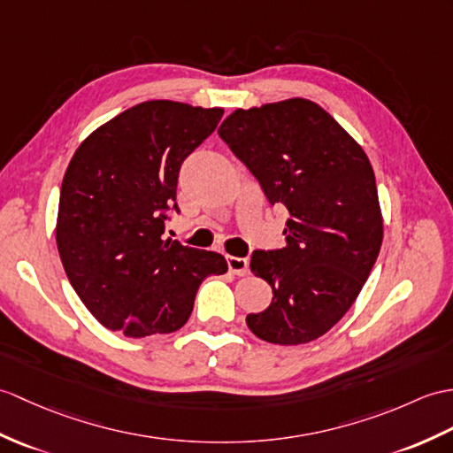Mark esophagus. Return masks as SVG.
Instances as JSON below:
<instances>
[{
  "instance_id": "obj_1",
  "label": "esophagus",
  "mask_w": 453,
  "mask_h": 453,
  "mask_svg": "<svg viewBox=\"0 0 453 453\" xmlns=\"http://www.w3.org/2000/svg\"><path fill=\"white\" fill-rule=\"evenodd\" d=\"M227 268L231 274L235 276H245L249 270V260L243 257H227Z\"/></svg>"
}]
</instances>
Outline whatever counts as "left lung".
<instances>
[{"instance_id": "left-lung-1", "label": "left lung", "mask_w": 453, "mask_h": 453, "mask_svg": "<svg viewBox=\"0 0 453 453\" xmlns=\"http://www.w3.org/2000/svg\"><path fill=\"white\" fill-rule=\"evenodd\" d=\"M218 134L268 203L289 212L286 247L250 255V270L274 297L247 314L249 330L278 345L317 340L351 309L380 252L369 157L328 111L303 98L235 110Z\"/></svg>"}]
</instances>
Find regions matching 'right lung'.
<instances>
[{
    "label": "right lung",
    "mask_w": 453,
    "mask_h": 453,
    "mask_svg": "<svg viewBox=\"0 0 453 453\" xmlns=\"http://www.w3.org/2000/svg\"><path fill=\"white\" fill-rule=\"evenodd\" d=\"M224 110L152 100L84 141L63 177L58 250L73 289L102 326L129 338L170 334L193 312L206 276L227 272L212 250L164 239L179 214V170Z\"/></svg>",
    "instance_id": "add662e5"
}]
</instances>
